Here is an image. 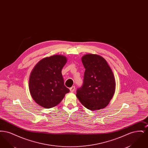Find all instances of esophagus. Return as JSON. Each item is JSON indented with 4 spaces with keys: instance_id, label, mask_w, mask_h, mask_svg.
<instances>
[{
    "instance_id": "34e87169",
    "label": "esophagus",
    "mask_w": 148,
    "mask_h": 148,
    "mask_svg": "<svg viewBox=\"0 0 148 148\" xmlns=\"http://www.w3.org/2000/svg\"><path fill=\"white\" fill-rule=\"evenodd\" d=\"M74 90H75V86H71V88H70V91H71V92H74Z\"/></svg>"
}]
</instances>
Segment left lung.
<instances>
[{
  "label": "left lung",
  "mask_w": 148,
  "mask_h": 148,
  "mask_svg": "<svg viewBox=\"0 0 148 148\" xmlns=\"http://www.w3.org/2000/svg\"><path fill=\"white\" fill-rule=\"evenodd\" d=\"M82 62L85 69L84 83L77 89V97L88 109H103L109 104L115 91L113 71L106 59L97 54H85Z\"/></svg>",
  "instance_id": "left-lung-1"
}]
</instances>
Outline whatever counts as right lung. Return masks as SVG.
Listing matches in <instances>:
<instances>
[{"label": "right lung", "mask_w": 148, "mask_h": 148, "mask_svg": "<svg viewBox=\"0 0 148 148\" xmlns=\"http://www.w3.org/2000/svg\"><path fill=\"white\" fill-rule=\"evenodd\" d=\"M67 58L54 55L40 60L32 71L29 80L30 95L36 104L45 108L58 105L70 92L64 83L62 70Z\"/></svg>", "instance_id": "add662e5"}]
</instances>
